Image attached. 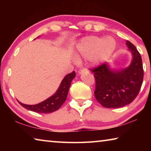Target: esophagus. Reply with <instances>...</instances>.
I'll use <instances>...</instances> for the list:
<instances>
[{
	"mask_svg": "<svg viewBox=\"0 0 151 151\" xmlns=\"http://www.w3.org/2000/svg\"><path fill=\"white\" fill-rule=\"evenodd\" d=\"M86 71H87V69H86V68H82V69H80V70H78V75H81L82 73H86Z\"/></svg>",
	"mask_w": 151,
	"mask_h": 151,
	"instance_id": "obj_1",
	"label": "esophagus"
}]
</instances>
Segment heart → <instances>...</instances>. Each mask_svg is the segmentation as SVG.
<instances>
[{
    "label": "heart",
    "instance_id": "1",
    "mask_svg": "<svg viewBox=\"0 0 151 151\" xmlns=\"http://www.w3.org/2000/svg\"><path fill=\"white\" fill-rule=\"evenodd\" d=\"M116 43L112 37L105 39L90 37L81 40L77 46V54L84 58H91L92 63L98 64L109 57L116 48Z\"/></svg>",
    "mask_w": 151,
    "mask_h": 151
}]
</instances>
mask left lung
Listing matches in <instances>:
<instances>
[{
    "mask_svg": "<svg viewBox=\"0 0 151 151\" xmlns=\"http://www.w3.org/2000/svg\"><path fill=\"white\" fill-rule=\"evenodd\" d=\"M126 45L132 57L129 66L113 69L105 63L91 70L96 81L94 96L105 108L117 109L130 104L141 88L144 75L141 56L131 42L127 40Z\"/></svg>",
    "mask_w": 151,
    "mask_h": 151,
    "instance_id": "1",
    "label": "left lung"
}]
</instances>
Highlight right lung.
<instances>
[{
	"mask_svg": "<svg viewBox=\"0 0 151 151\" xmlns=\"http://www.w3.org/2000/svg\"><path fill=\"white\" fill-rule=\"evenodd\" d=\"M75 71L66 75L61 81L56 93L41 103L33 105L23 104L19 101V103L24 108L38 113H50L57 111L66 101L71 82L75 78Z\"/></svg>",
	"mask_w": 151,
	"mask_h": 151,
	"instance_id": "right-lung-1",
	"label": "right lung"
}]
</instances>
